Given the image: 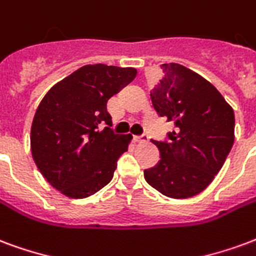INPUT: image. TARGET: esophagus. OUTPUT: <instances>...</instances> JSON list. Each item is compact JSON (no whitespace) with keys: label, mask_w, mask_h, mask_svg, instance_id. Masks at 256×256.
Listing matches in <instances>:
<instances>
[{"label":"esophagus","mask_w":256,"mask_h":256,"mask_svg":"<svg viewBox=\"0 0 256 256\" xmlns=\"http://www.w3.org/2000/svg\"><path fill=\"white\" fill-rule=\"evenodd\" d=\"M148 139V136L146 134H143V135H135L134 136V140L135 142H146Z\"/></svg>","instance_id":"34e87169"}]
</instances>
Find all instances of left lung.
Here are the masks:
<instances>
[{
    "instance_id": "obj_1",
    "label": "left lung",
    "mask_w": 256,
    "mask_h": 256,
    "mask_svg": "<svg viewBox=\"0 0 256 256\" xmlns=\"http://www.w3.org/2000/svg\"><path fill=\"white\" fill-rule=\"evenodd\" d=\"M162 79L150 91L154 109L174 122L156 166L144 169L151 187L174 199L198 195L222 168L234 140L233 109L212 83L180 64H162Z\"/></svg>"
}]
</instances>
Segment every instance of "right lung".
<instances>
[{
    "label": "right lung",
    "mask_w": 256,
    "mask_h": 256,
    "mask_svg": "<svg viewBox=\"0 0 256 256\" xmlns=\"http://www.w3.org/2000/svg\"><path fill=\"white\" fill-rule=\"evenodd\" d=\"M135 76V68L86 65L39 104L31 126L32 158L44 178L66 196L94 195L113 178L132 136L116 134L106 105Z\"/></svg>",
    "instance_id": "right-lung-1"
}]
</instances>
